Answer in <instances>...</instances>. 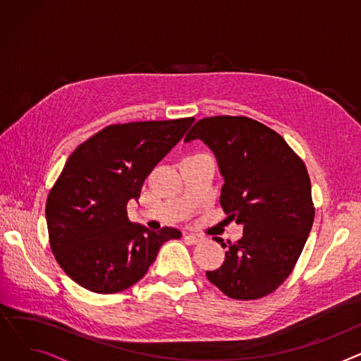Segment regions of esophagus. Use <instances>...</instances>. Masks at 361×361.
Masks as SVG:
<instances>
[{"mask_svg":"<svg viewBox=\"0 0 361 361\" xmlns=\"http://www.w3.org/2000/svg\"><path fill=\"white\" fill-rule=\"evenodd\" d=\"M184 240H185L187 243H190V244H197V243H200L202 240H204V237H203V235H199V234H193V233H185V234H184Z\"/></svg>","mask_w":361,"mask_h":361,"instance_id":"34e87169","label":"esophagus"}]
</instances>
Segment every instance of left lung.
I'll use <instances>...</instances> for the list:
<instances>
[{
    "label": "left lung",
    "instance_id": "1",
    "mask_svg": "<svg viewBox=\"0 0 361 361\" xmlns=\"http://www.w3.org/2000/svg\"><path fill=\"white\" fill-rule=\"evenodd\" d=\"M202 140L218 161L221 206L243 225L237 243L214 237L225 252L222 267L206 276L225 295L256 300L288 278L310 234L314 209L305 162L276 131L247 117L199 120L184 139Z\"/></svg>",
    "mask_w": 361,
    "mask_h": 361
}]
</instances>
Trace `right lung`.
Listing matches in <instances>:
<instances>
[{
  "instance_id": "obj_1",
  "label": "right lung",
  "mask_w": 361,
  "mask_h": 361,
  "mask_svg": "<svg viewBox=\"0 0 361 361\" xmlns=\"http://www.w3.org/2000/svg\"><path fill=\"white\" fill-rule=\"evenodd\" d=\"M195 123V118L108 126L67 159L48 195L45 216L52 253L80 287L120 293L135 286L155 262L161 245L180 238L131 222L127 203Z\"/></svg>"
}]
</instances>
